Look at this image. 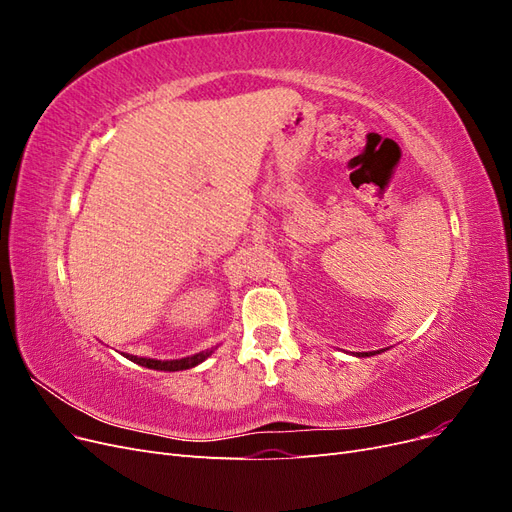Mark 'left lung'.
Returning a JSON list of instances; mask_svg holds the SVG:
<instances>
[{
  "mask_svg": "<svg viewBox=\"0 0 512 512\" xmlns=\"http://www.w3.org/2000/svg\"><path fill=\"white\" fill-rule=\"evenodd\" d=\"M361 356H369V354H367V352H365V354H363V352H361Z\"/></svg>",
  "mask_w": 512,
  "mask_h": 512,
  "instance_id": "8db88e82",
  "label": "left lung"
}]
</instances>
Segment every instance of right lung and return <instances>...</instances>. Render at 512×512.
<instances>
[{
    "instance_id": "obj_1",
    "label": "right lung",
    "mask_w": 512,
    "mask_h": 512,
    "mask_svg": "<svg viewBox=\"0 0 512 512\" xmlns=\"http://www.w3.org/2000/svg\"><path fill=\"white\" fill-rule=\"evenodd\" d=\"M213 350L209 352H198L194 356H185V359H175V361H156V359H143V356H128L126 359L143 365V367H149V369H160V371H181V369H190V367H196L198 363H203L207 356L211 354Z\"/></svg>"
}]
</instances>
